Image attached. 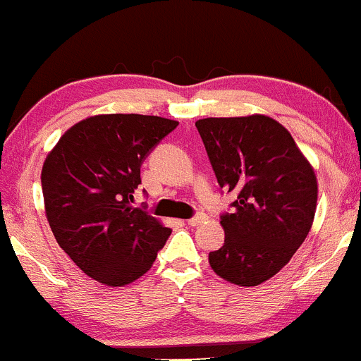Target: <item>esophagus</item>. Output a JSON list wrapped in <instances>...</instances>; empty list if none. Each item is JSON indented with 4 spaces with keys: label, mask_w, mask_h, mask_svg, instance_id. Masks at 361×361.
Segmentation results:
<instances>
[{
    "label": "esophagus",
    "mask_w": 361,
    "mask_h": 361,
    "mask_svg": "<svg viewBox=\"0 0 361 361\" xmlns=\"http://www.w3.org/2000/svg\"><path fill=\"white\" fill-rule=\"evenodd\" d=\"M207 219L208 217H207L205 214H198V215H195V217H192V219H188V221H185V222H188L189 226H192V228H195V226L203 224V222H205Z\"/></svg>",
    "instance_id": "1"
}]
</instances>
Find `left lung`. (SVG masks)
Masks as SVG:
<instances>
[{
  "label": "left lung",
  "instance_id": "left-lung-1",
  "mask_svg": "<svg viewBox=\"0 0 361 361\" xmlns=\"http://www.w3.org/2000/svg\"><path fill=\"white\" fill-rule=\"evenodd\" d=\"M221 188L235 191L224 245L208 254L215 274L257 287L287 266L313 226L318 180L283 125L264 114L196 121Z\"/></svg>",
  "mask_w": 361,
  "mask_h": 361
}]
</instances>
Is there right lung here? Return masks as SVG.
<instances>
[{
	"instance_id": "1",
	"label": "right lung",
	"mask_w": 361,
	"mask_h": 361,
	"mask_svg": "<svg viewBox=\"0 0 361 361\" xmlns=\"http://www.w3.org/2000/svg\"><path fill=\"white\" fill-rule=\"evenodd\" d=\"M177 125L146 114H97L71 126L44 159L42 188L51 233L99 283L135 281L172 233L132 203L140 165Z\"/></svg>"
}]
</instances>
